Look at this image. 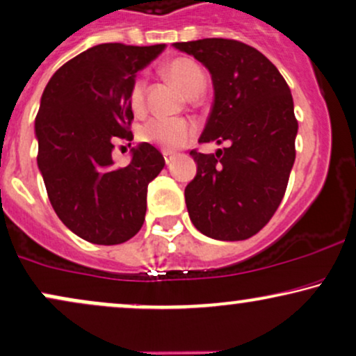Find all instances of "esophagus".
Returning a JSON list of instances; mask_svg holds the SVG:
<instances>
[{"label": "esophagus", "instance_id": "obj_1", "mask_svg": "<svg viewBox=\"0 0 356 356\" xmlns=\"http://www.w3.org/2000/svg\"><path fill=\"white\" fill-rule=\"evenodd\" d=\"M164 159H165V164L169 165L175 159V154H172V152H164Z\"/></svg>", "mask_w": 356, "mask_h": 356}]
</instances>
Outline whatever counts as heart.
<instances>
[{"label": "heart", "mask_w": 356, "mask_h": 356, "mask_svg": "<svg viewBox=\"0 0 356 356\" xmlns=\"http://www.w3.org/2000/svg\"><path fill=\"white\" fill-rule=\"evenodd\" d=\"M164 74L186 93L195 98L204 93L207 77L202 67L187 57H172L163 65ZM129 106L134 111H141L146 102V83L143 79H134L128 92ZM192 126L182 120L151 118L141 124L138 136L143 143L157 146L164 151H174L186 145L192 138Z\"/></svg>", "instance_id": "obj_1"}]
</instances>
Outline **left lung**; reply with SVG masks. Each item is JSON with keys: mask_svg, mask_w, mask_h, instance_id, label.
I'll use <instances>...</instances> for the list:
<instances>
[{"mask_svg": "<svg viewBox=\"0 0 356 356\" xmlns=\"http://www.w3.org/2000/svg\"><path fill=\"white\" fill-rule=\"evenodd\" d=\"M210 70L215 103L199 143H230L191 156L197 174L186 187L192 223L204 235L240 241L273 218L296 159L298 120L284 77L258 49L235 39L175 42Z\"/></svg>", "mask_w": 356, "mask_h": 356, "instance_id": "8db88e82", "label": "left lung"}]
</instances>
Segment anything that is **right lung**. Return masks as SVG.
<instances>
[{
  "mask_svg": "<svg viewBox=\"0 0 356 356\" xmlns=\"http://www.w3.org/2000/svg\"><path fill=\"white\" fill-rule=\"evenodd\" d=\"M164 47L98 44L65 62L42 93L35 136L49 200L69 230L95 245H120L141 230L147 186L165 164L147 143L129 164L111 157L118 139H133L134 75Z\"/></svg>",
  "mask_w": 356,
  "mask_h": 356,
  "instance_id": "right-lung-1",
  "label": "right lung"
}]
</instances>
